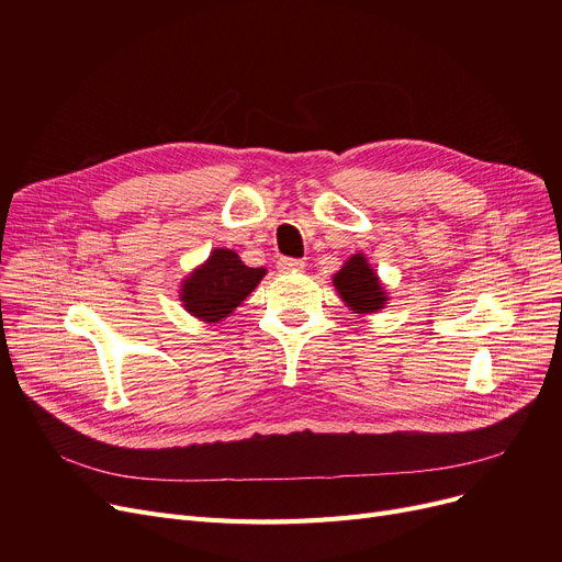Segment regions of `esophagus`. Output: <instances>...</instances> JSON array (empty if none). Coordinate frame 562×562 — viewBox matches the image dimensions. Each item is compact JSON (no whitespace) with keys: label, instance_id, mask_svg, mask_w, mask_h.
<instances>
[{"label":"esophagus","instance_id":"1","mask_svg":"<svg viewBox=\"0 0 562 562\" xmlns=\"http://www.w3.org/2000/svg\"><path fill=\"white\" fill-rule=\"evenodd\" d=\"M278 269L282 273H296V271H303L305 269V261L303 259H291V257H282L278 261Z\"/></svg>","mask_w":562,"mask_h":562}]
</instances>
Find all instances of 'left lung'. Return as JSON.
<instances>
[{
  "label": "left lung",
  "instance_id": "1",
  "mask_svg": "<svg viewBox=\"0 0 562 562\" xmlns=\"http://www.w3.org/2000/svg\"><path fill=\"white\" fill-rule=\"evenodd\" d=\"M333 284L339 299L352 314H375L385 310L390 301L385 284H382V280L373 271V266L369 263L364 252L350 255L341 269L333 276Z\"/></svg>",
  "mask_w": 562,
  "mask_h": 562
}]
</instances>
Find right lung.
I'll use <instances>...</instances> for the list:
<instances>
[{"label": "right lung", "mask_w": 562, "mask_h": 562, "mask_svg": "<svg viewBox=\"0 0 562 562\" xmlns=\"http://www.w3.org/2000/svg\"><path fill=\"white\" fill-rule=\"evenodd\" d=\"M266 276V269H250L229 248H216L182 280V307L204 323H218L239 307Z\"/></svg>", "instance_id": "add662e5"}]
</instances>
